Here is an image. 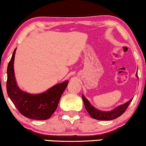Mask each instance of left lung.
I'll return each mask as SVG.
<instances>
[{
    "label": "left lung",
    "instance_id": "8db88e82",
    "mask_svg": "<svg viewBox=\"0 0 146 146\" xmlns=\"http://www.w3.org/2000/svg\"><path fill=\"white\" fill-rule=\"evenodd\" d=\"M82 98H83L85 107L87 112H88V113L90 115L91 117L96 119H98V120H112V119H114L115 118L119 117L127 109L130 103L133 100V98H131L126 103L115 108L114 110L106 112V111H99L92 107L90 102H89V101L86 99V98L83 95H82Z\"/></svg>",
    "mask_w": 146,
    "mask_h": 146
}]
</instances>
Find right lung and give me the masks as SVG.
I'll return each mask as SVG.
<instances>
[{
	"label": "right lung",
	"mask_w": 146,
	"mask_h": 146,
	"mask_svg": "<svg viewBox=\"0 0 146 146\" xmlns=\"http://www.w3.org/2000/svg\"><path fill=\"white\" fill-rule=\"evenodd\" d=\"M8 63L7 92L13 104L22 115L32 119L45 120L50 117L56 111L61 95L66 90L68 81L54 85L44 93L33 95L20 90L16 85L13 70L15 54Z\"/></svg>",
	"instance_id": "1"
}]
</instances>
